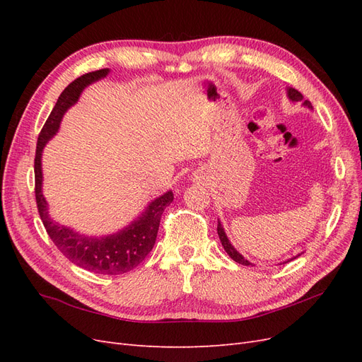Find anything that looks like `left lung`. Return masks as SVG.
<instances>
[{"instance_id":"left-lung-1","label":"left lung","mask_w":362,"mask_h":362,"mask_svg":"<svg viewBox=\"0 0 362 362\" xmlns=\"http://www.w3.org/2000/svg\"><path fill=\"white\" fill-rule=\"evenodd\" d=\"M287 96H288V100H290L291 103H302L303 107H306V108H310V110H313L311 103H310L308 100H303L302 93L298 92L296 89H293V87H287ZM217 234H218V238H221V243H222L223 249L226 250V254H228L229 257H231L235 262H238V264H243V266H254V264H252V262H249L242 254H240V252L231 245V242H229L228 235L225 234V229H223V226H222V223H221V221H218V218H217ZM299 255H300V254H299ZM299 255H296V257H293V258H290V259H287V261H284V262H290V261L298 258ZM284 262H282V264H284Z\"/></svg>"}]
</instances>
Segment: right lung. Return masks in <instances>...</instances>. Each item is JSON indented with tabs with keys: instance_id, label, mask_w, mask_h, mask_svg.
Listing matches in <instances>:
<instances>
[{
	"instance_id": "obj_1",
	"label": "right lung",
	"mask_w": 362,
	"mask_h": 362,
	"mask_svg": "<svg viewBox=\"0 0 362 362\" xmlns=\"http://www.w3.org/2000/svg\"><path fill=\"white\" fill-rule=\"evenodd\" d=\"M110 72V69H100L81 75L74 80L62 92L54 105L49 117L43 125L36 148L35 158V178H36V202L40 218L45 226L52 243L62 254L75 266L89 270L98 275H122L137 267L156 245V238L160 226V218L164 208L173 201L172 190L158 196L148 204L145 211H141L128 226L119 229L108 235H86L75 229L60 225L54 221L48 211V202L42 193L43 173H42V152L48 141L57 134L63 115L76 104L80 95L87 86L100 81Z\"/></svg>"
}]
</instances>
